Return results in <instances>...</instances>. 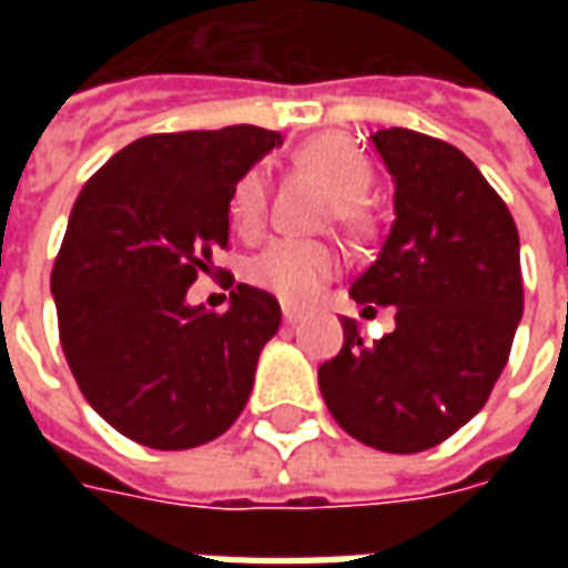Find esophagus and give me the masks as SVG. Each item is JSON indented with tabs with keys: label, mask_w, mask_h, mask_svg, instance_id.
<instances>
[{
	"label": "esophagus",
	"mask_w": 568,
	"mask_h": 568,
	"mask_svg": "<svg viewBox=\"0 0 568 568\" xmlns=\"http://www.w3.org/2000/svg\"><path fill=\"white\" fill-rule=\"evenodd\" d=\"M283 318L285 324H297L303 318V312L297 306H292V303H283Z\"/></svg>",
	"instance_id": "obj_1"
}]
</instances>
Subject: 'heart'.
Here are the masks:
<instances>
[{
  "label": "heart",
  "mask_w": 568,
  "mask_h": 568,
  "mask_svg": "<svg viewBox=\"0 0 568 568\" xmlns=\"http://www.w3.org/2000/svg\"><path fill=\"white\" fill-rule=\"evenodd\" d=\"M297 164L318 173L333 191V212L347 226H363V196L372 185V164L347 138L327 132L310 138L297 150ZM265 173L247 171L230 191V223L239 235H256L265 221ZM338 253L324 241L276 239L247 262V280L280 301L303 306L321 294V288L336 276Z\"/></svg>",
  "instance_id": "heart-1"
}]
</instances>
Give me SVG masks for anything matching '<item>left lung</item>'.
<instances>
[{
    "mask_svg": "<svg viewBox=\"0 0 568 568\" xmlns=\"http://www.w3.org/2000/svg\"><path fill=\"white\" fill-rule=\"evenodd\" d=\"M395 180V223L351 297L395 306V329L345 345L318 368L342 430L386 454H418L471 422L501 377L521 321L519 230L471 159L413 129L372 135Z\"/></svg>",
    "mask_w": 568,
    "mask_h": 568,
    "instance_id": "1",
    "label": "left lung"
}]
</instances>
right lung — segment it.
Wrapping results in <instances>:
<instances>
[{"label":"right lung","instance_id":"obj_1","mask_svg":"<svg viewBox=\"0 0 568 568\" xmlns=\"http://www.w3.org/2000/svg\"><path fill=\"white\" fill-rule=\"evenodd\" d=\"M280 132L146 135L79 191L52 267L58 336L84 400L138 445L185 450L230 430L280 329L274 294L239 283L230 310L189 306L230 244V191Z\"/></svg>","mask_w":568,"mask_h":568}]
</instances>
